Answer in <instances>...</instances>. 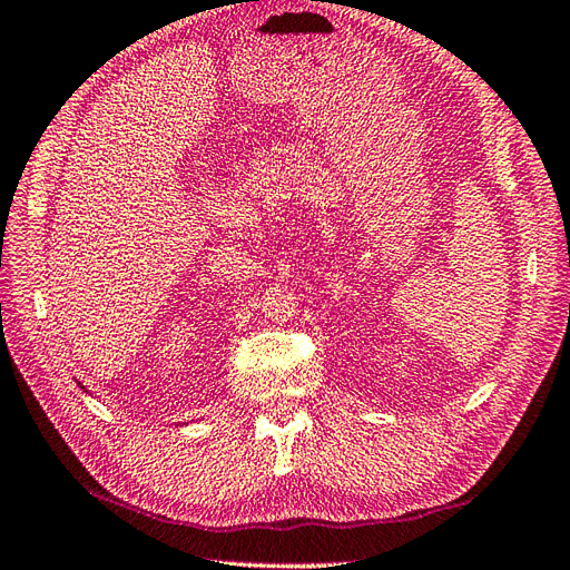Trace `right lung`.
Returning a JSON list of instances; mask_svg holds the SVG:
<instances>
[{
	"label": "right lung",
	"mask_w": 570,
	"mask_h": 570,
	"mask_svg": "<svg viewBox=\"0 0 570 570\" xmlns=\"http://www.w3.org/2000/svg\"><path fill=\"white\" fill-rule=\"evenodd\" d=\"M78 384H80V382H78Z\"/></svg>",
	"instance_id": "right-lung-1"
}]
</instances>
